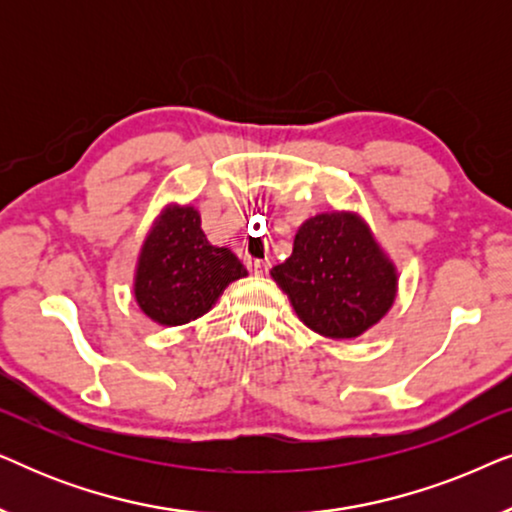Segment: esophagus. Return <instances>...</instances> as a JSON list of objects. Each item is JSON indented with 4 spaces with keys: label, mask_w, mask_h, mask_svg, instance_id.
<instances>
[{
    "label": "esophagus",
    "mask_w": 512,
    "mask_h": 512,
    "mask_svg": "<svg viewBox=\"0 0 512 512\" xmlns=\"http://www.w3.org/2000/svg\"><path fill=\"white\" fill-rule=\"evenodd\" d=\"M247 268H249L251 272H256V275H263V272H268L270 263H268V261H258V258H249Z\"/></svg>",
    "instance_id": "1"
}]
</instances>
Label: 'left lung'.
<instances>
[{
    "label": "left lung",
    "mask_w": 512,
    "mask_h": 512,
    "mask_svg": "<svg viewBox=\"0 0 512 512\" xmlns=\"http://www.w3.org/2000/svg\"><path fill=\"white\" fill-rule=\"evenodd\" d=\"M300 321L326 338H356L396 298V272L359 216L319 214L300 226L293 254L272 268Z\"/></svg>",
    "instance_id": "1"
}]
</instances>
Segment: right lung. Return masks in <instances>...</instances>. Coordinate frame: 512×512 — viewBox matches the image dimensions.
<instances>
[{
	"label": "right lung",
	"mask_w": 512,
	"mask_h": 512,
	"mask_svg": "<svg viewBox=\"0 0 512 512\" xmlns=\"http://www.w3.org/2000/svg\"><path fill=\"white\" fill-rule=\"evenodd\" d=\"M247 275L233 251L212 247L193 207H174L146 237L135 277V298L163 326L188 324L212 310L235 279Z\"/></svg>",
	"instance_id": "obj_1"
}]
</instances>
